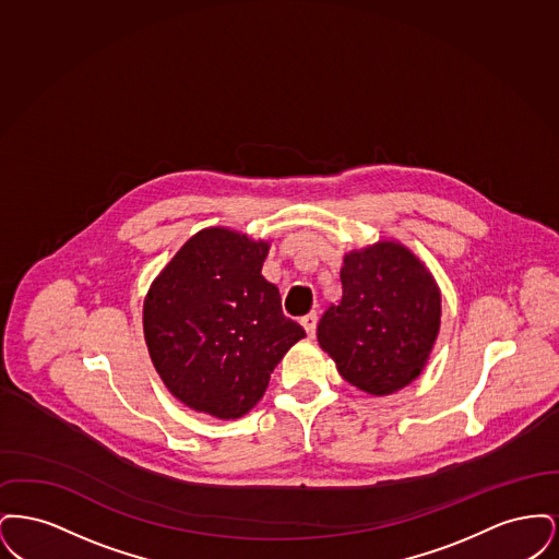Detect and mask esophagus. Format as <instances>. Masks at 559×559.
I'll list each match as a JSON object with an SVG mask.
<instances>
[{"label": "esophagus", "instance_id": "1", "mask_svg": "<svg viewBox=\"0 0 559 559\" xmlns=\"http://www.w3.org/2000/svg\"><path fill=\"white\" fill-rule=\"evenodd\" d=\"M299 322H301V326L306 329L308 337H314V333H317V322H319V317H317V312H310V314H306V317L299 320Z\"/></svg>", "mask_w": 559, "mask_h": 559}]
</instances>
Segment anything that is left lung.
I'll return each instance as SVG.
<instances>
[{"label": "left lung", "instance_id": "obj_1", "mask_svg": "<svg viewBox=\"0 0 559 559\" xmlns=\"http://www.w3.org/2000/svg\"><path fill=\"white\" fill-rule=\"evenodd\" d=\"M340 278L342 299L317 326L320 347L347 383L390 396L426 369L440 333V287L399 240L347 251Z\"/></svg>", "mask_w": 559, "mask_h": 559}]
</instances>
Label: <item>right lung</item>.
Instances as JSON below:
<instances>
[{
    "mask_svg": "<svg viewBox=\"0 0 559 559\" xmlns=\"http://www.w3.org/2000/svg\"><path fill=\"white\" fill-rule=\"evenodd\" d=\"M267 240L212 226L180 247L144 297L142 324L160 381L185 406L239 419L306 337L262 276Z\"/></svg>",
    "mask_w": 559,
    "mask_h": 559,
    "instance_id": "1",
    "label": "right lung"
}]
</instances>
